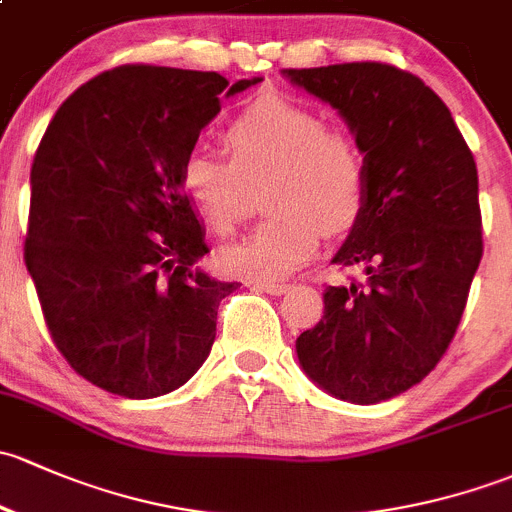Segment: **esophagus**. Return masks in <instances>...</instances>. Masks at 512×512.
Segmentation results:
<instances>
[{"label":"esophagus","instance_id":"1","mask_svg":"<svg viewBox=\"0 0 512 512\" xmlns=\"http://www.w3.org/2000/svg\"><path fill=\"white\" fill-rule=\"evenodd\" d=\"M254 288H256V291L268 293V295H283L291 286H288V283H271V281H268V283H254Z\"/></svg>","mask_w":512,"mask_h":512}]
</instances>
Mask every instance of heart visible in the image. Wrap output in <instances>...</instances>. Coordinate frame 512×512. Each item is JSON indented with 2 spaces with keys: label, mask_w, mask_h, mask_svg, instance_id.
Wrapping results in <instances>:
<instances>
[{
  "label": "heart",
  "mask_w": 512,
  "mask_h": 512,
  "mask_svg": "<svg viewBox=\"0 0 512 512\" xmlns=\"http://www.w3.org/2000/svg\"><path fill=\"white\" fill-rule=\"evenodd\" d=\"M231 160L192 147L179 162V187L204 224L231 234L246 209V184L271 179V219L221 249L231 276L276 283L315 256L323 234L335 236L360 219L367 199V167L350 133L323 125L315 110L293 100L261 96L224 130Z\"/></svg>",
  "instance_id": "obj_1"
}]
</instances>
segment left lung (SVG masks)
Listing matches in <instances>:
<instances>
[{
    "label": "left lung",
    "mask_w": 512,
    "mask_h": 512,
    "mask_svg": "<svg viewBox=\"0 0 512 512\" xmlns=\"http://www.w3.org/2000/svg\"><path fill=\"white\" fill-rule=\"evenodd\" d=\"M283 76L333 105L367 167L365 209L333 258L362 276L325 288L298 362L342 402H384L439 365L461 323L483 256L476 160L414 73L360 61Z\"/></svg>",
    "instance_id": "left-lung-1"
}]
</instances>
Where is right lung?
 Wrapping results in <instances>:
<instances>
[{
    "label": "right lung",
    "mask_w": 512,
    "mask_h": 512,
    "mask_svg": "<svg viewBox=\"0 0 512 512\" xmlns=\"http://www.w3.org/2000/svg\"><path fill=\"white\" fill-rule=\"evenodd\" d=\"M258 81L128 63L73 91L39 142L26 271L51 340L105 392L160 397L209 357L239 283L194 266L209 246L179 162L221 98Z\"/></svg>",
    "instance_id": "obj_1"
}]
</instances>
